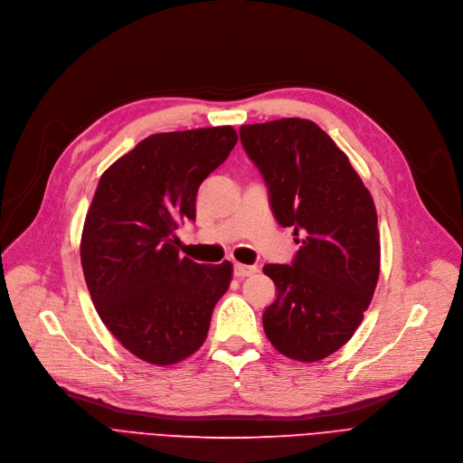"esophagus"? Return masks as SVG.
Returning <instances> with one entry per match:
<instances>
[{"label":"esophagus","mask_w":463,"mask_h":463,"mask_svg":"<svg viewBox=\"0 0 463 463\" xmlns=\"http://www.w3.org/2000/svg\"><path fill=\"white\" fill-rule=\"evenodd\" d=\"M257 271V266H245V264H234V277L241 279V277H249Z\"/></svg>","instance_id":"obj_1"}]
</instances>
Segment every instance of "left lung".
<instances>
[{
	"label": "left lung",
	"mask_w": 463,
	"mask_h": 463,
	"mask_svg": "<svg viewBox=\"0 0 463 463\" xmlns=\"http://www.w3.org/2000/svg\"><path fill=\"white\" fill-rule=\"evenodd\" d=\"M240 140L268 186L275 220L301 243L291 264L264 266L277 286L262 314L266 335L291 360H323L351 340L376 288L373 197L347 155L310 119L241 125Z\"/></svg>",
	"instance_id": "left-lung-1"
}]
</instances>
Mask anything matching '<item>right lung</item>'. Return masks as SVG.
I'll list each match as a JSON object with an SVG mask.
<instances>
[{
    "mask_svg": "<svg viewBox=\"0 0 463 463\" xmlns=\"http://www.w3.org/2000/svg\"><path fill=\"white\" fill-rule=\"evenodd\" d=\"M236 142L229 125L153 135L99 179L80 238L82 273L101 321L144 362L194 354L231 284L229 260L179 257L175 231L195 222L201 183Z\"/></svg>",
    "mask_w": 463,
    "mask_h": 463,
    "instance_id": "1",
    "label": "right lung"
}]
</instances>
